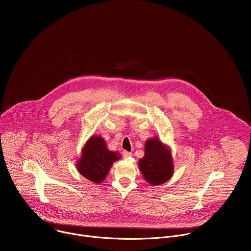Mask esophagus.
I'll list each match as a JSON object with an SVG mask.
<instances>
[{"label":"esophagus","instance_id":"34e87169","mask_svg":"<svg viewBox=\"0 0 251 251\" xmlns=\"http://www.w3.org/2000/svg\"><path fill=\"white\" fill-rule=\"evenodd\" d=\"M122 155H123V157H124V158H129V157H131V156H132V153L127 152V151H124V152L122 153Z\"/></svg>","mask_w":251,"mask_h":251}]
</instances>
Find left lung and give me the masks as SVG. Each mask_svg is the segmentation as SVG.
I'll list each match as a JSON object with an SVG mask.
<instances>
[{
	"label": "left lung",
	"mask_w": 251,
	"mask_h": 251,
	"mask_svg": "<svg viewBox=\"0 0 251 251\" xmlns=\"http://www.w3.org/2000/svg\"><path fill=\"white\" fill-rule=\"evenodd\" d=\"M139 169L150 185L166 183L174 174L171 150L157 137L149 139L145 143V155L139 160Z\"/></svg>",
	"instance_id": "1"
}]
</instances>
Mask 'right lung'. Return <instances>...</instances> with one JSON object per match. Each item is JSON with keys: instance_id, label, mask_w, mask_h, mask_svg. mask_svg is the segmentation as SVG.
Returning <instances> with one entry per match:
<instances>
[{"instance_id": "1", "label": "right lung", "mask_w": 251, "mask_h": 251, "mask_svg": "<svg viewBox=\"0 0 251 251\" xmlns=\"http://www.w3.org/2000/svg\"><path fill=\"white\" fill-rule=\"evenodd\" d=\"M120 159L119 153L107 149L106 142L100 136H91L76 163L77 171L92 183H102L113 163Z\"/></svg>"}]
</instances>
